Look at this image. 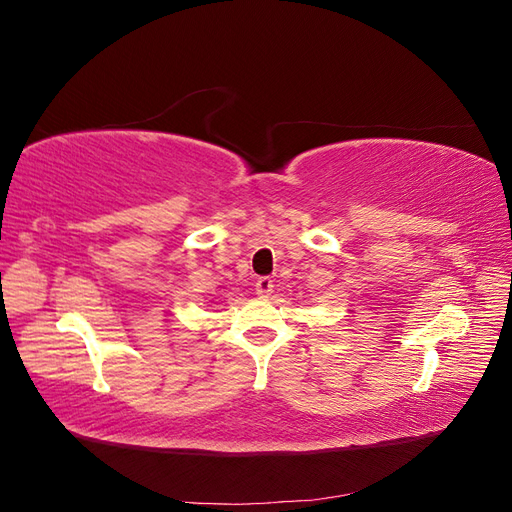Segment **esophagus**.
Wrapping results in <instances>:
<instances>
[{"label": "esophagus", "mask_w": 512, "mask_h": 512, "mask_svg": "<svg viewBox=\"0 0 512 512\" xmlns=\"http://www.w3.org/2000/svg\"><path fill=\"white\" fill-rule=\"evenodd\" d=\"M271 292H273V280H271V277H260V280L256 282V294H258V297L267 299Z\"/></svg>", "instance_id": "esophagus-1"}]
</instances>
